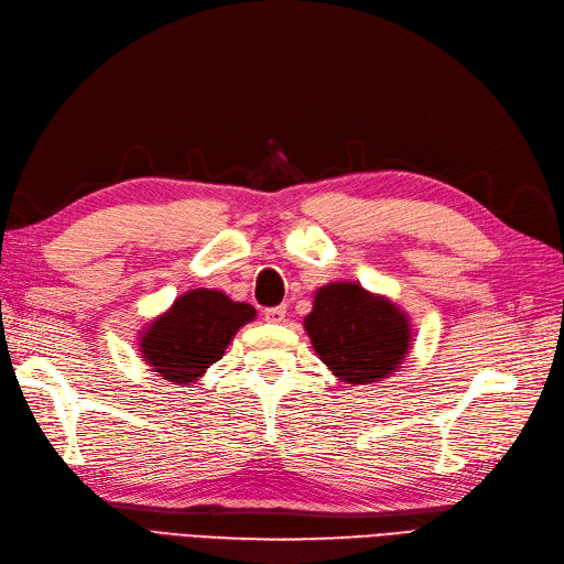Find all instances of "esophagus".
Masks as SVG:
<instances>
[{
    "mask_svg": "<svg viewBox=\"0 0 564 564\" xmlns=\"http://www.w3.org/2000/svg\"><path fill=\"white\" fill-rule=\"evenodd\" d=\"M264 318L269 323H283L285 321V306H271V308H267Z\"/></svg>",
    "mask_w": 564,
    "mask_h": 564,
    "instance_id": "34e87169",
    "label": "esophagus"
}]
</instances>
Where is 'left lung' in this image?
Segmentation results:
<instances>
[{
  "label": "left lung",
  "mask_w": 564,
  "mask_h": 564,
  "mask_svg": "<svg viewBox=\"0 0 564 564\" xmlns=\"http://www.w3.org/2000/svg\"><path fill=\"white\" fill-rule=\"evenodd\" d=\"M304 330L316 356L344 384H372L391 377L412 341L410 318L401 306L349 281L316 290Z\"/></svg>",
  "instance_id": "left-lung-1"
}]
</instances>
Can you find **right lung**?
Here are the masks:
<instances>
[{"instance_id":"1","label":"right lung","mask_w":564,"mask_h":564,"mask_svg":"<svg viewBox=\"0 0 564 564\" xmlns=\"http://www.w3.org/2000/svg\"><path fill=\"white\" fill-rule=\"evenodd\" d=\"M252 318L250 304L234 302L220 290L192 288L140 333V358L171 384H194Z\"/></svg>"}]
</instances>
